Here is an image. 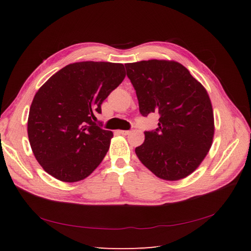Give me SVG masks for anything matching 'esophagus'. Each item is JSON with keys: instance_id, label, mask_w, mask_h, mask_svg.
<instances>
[{"instance_id": "34e87169", "label": "esophagus", "mask_w": 251, "mask_h": 251, "mask_svg": "<svg viewBox=\"0 0 251 251\" xmlns=\"http://www.w3.org/2000/svg\"><path fill=\"white\" fill-rule=\"evenodd\" d=\"M117 132H119V134H121V135H123V136H126V135L129 134L130 130H117Z\"/></svg>"}]
</instances>
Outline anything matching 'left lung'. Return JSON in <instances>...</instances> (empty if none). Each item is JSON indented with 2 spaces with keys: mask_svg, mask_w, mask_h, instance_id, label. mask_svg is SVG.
<instances>
[{
  "mask_svg": "<svg viewBox=\"0 0 251 251\" xmlns=\"http://www.w3.org/2000/svg\"><path fill=\"white\" fill-rule=\"evenodd\" d=\"M125 67L140 113L159 116L157 128L145 131V142L136 148L138 158L161 179L188 177L214 139V112L207 90L177 61L142 60Z\"/></svg>",
  "mask_w": 251,
  "mask_h": 251,
  "instance_id": "1",
  "label": "left lung"
}]
</instances>
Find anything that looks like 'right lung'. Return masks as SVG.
<instances>
[{
  "label": "right lung",
  "instance_id": "1",
  "mask_svg": "<svg viewBox=\"0 0 251 251\" xmlns=\"http://www.w3.org/2000/svg\"><path fill=\"white\" fill-rule=\"evenodd\" d=\"M125 75L122 63L74 62L37 90L30 106L28 137L47 174L63 182H76L99 166L113 132L96 124V115Z\"/></svg>",
  "mask_w": 251,
  "mask_h": 251
}]
</instances>
